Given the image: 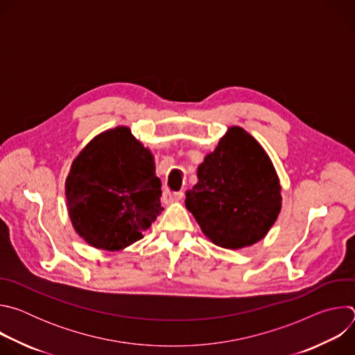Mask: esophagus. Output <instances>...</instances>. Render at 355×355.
Returning a JSON list of instances; mask_svg holds the SVG:
<instances>
[{"label": "esophagus", "instance_id": "34e87169", "mask_svg": "<svg viewBox=\"0 0 355 355\" xmlns=\"http://www.w3.org/2000/svg\"><path fill=\"white\" fill-rule=\"evenodd\" d=\"M182 196H184L182 192H170V191H164L162 199H163V202H164L166 205H170V204H174V202L180 200Z\"/></svg>", "mask_w": 355, "mask_h": 355}]
</instances>
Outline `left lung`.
<instances>
[{
  "label": "left lung",
  "mask_w": 355,
  "mask_h": 355,
  "mask_svg": "<svg viewBox=\"0 0 355 355\" xmlns=\"http://www.w3.org/2000/svg\"><path fill=\"white\" fill-rule=\"evenodd\" d=\"M185 207L214 244L237 250L263 240L281 207V184L263 146L232 126L196 171Z\"/></svg>",
  "instance_id": "left-lung-1"
}]
</instances>
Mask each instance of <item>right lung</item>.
Instances as JSON below:
<instances>
[{
  "instance_id": "add662e5",
  "label": "right lung",
  "mask_w": 355,
  "mask_h": 355,
  "mask_svg": "<svg viewBox=\"0 0 355 355\" xmlns=\"http://www.w3.org/2000/svg\"><path fill=\"white\" fill-rule=\"evenodd\" d=\"M155 157L128 126L96 135L66 178L71 225L89 245L119 251L143 239L162 214Z\"/></svg>"
}]
</instances>
